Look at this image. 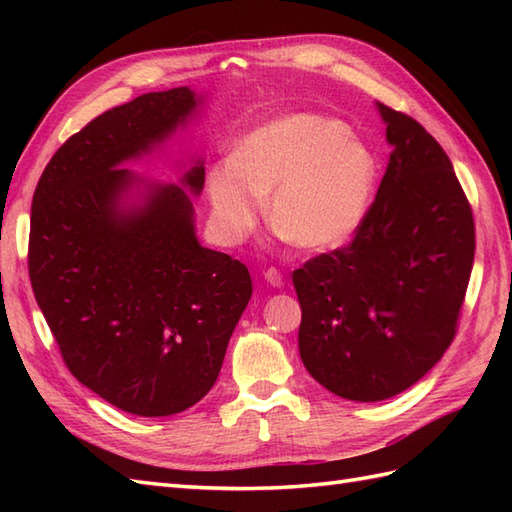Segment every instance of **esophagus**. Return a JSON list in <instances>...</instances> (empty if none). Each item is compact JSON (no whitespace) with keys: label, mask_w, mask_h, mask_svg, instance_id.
<instances>
[{"label":"esophagus","mask_w":512,"mask_h":512,"mask_svg":"<svg viewBox=\"0 0 512 512\" xmlns=\"http://www.w3.org/2000/svg\"><path fill=\"white\" fill-rule=\"evenodd\" d=\"M264 279L268 281L270 286H275V288H281V286H284V275H281L277 268H268V270H264Z\"/></svg>","instance_id":"obj_1"}]
</instances>
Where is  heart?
<instances>
[{"mask_svg": "<svg viewBox=\"0 0 512 512\" xmlns=\"http://www.w3.org/2000/svg\"><path fill=\"white\" fill-rule=\"evenodd\" d=\"M374 151L321 114H286L239 140L206 171L213 231L237 244L268 217L301 250H332L363 224L376 189Z\"/></svg>", "mask_w": 512, "mask_h": 512, "instance_id": "heart-1", "label": "heart"}]
</instances>
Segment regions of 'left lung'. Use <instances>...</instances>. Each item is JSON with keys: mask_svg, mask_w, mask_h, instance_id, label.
Segmentation results:
<instances>
[{"mask_svg": "<svg viewBox=\"0 0 512 512\" xmlns=\"http://www.w3.org/2000/svg\"><path fill=\"white\" fill-rule=\"evenodd\" d=\"M394 147L354 239L292 273L299 354L332 394H400L447 352L471 279L475 222L449 156L411 116L378 103Z\"/></svg>", "mask_w": 512, "mask_h": 512, "instance_id": "left-lung-1", "label": "left lung"}]
</instances>
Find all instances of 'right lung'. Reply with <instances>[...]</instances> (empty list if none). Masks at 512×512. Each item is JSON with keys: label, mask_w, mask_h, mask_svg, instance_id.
<instances>
[{"label": "right lung", "mask_w": 512, "mask_h": 512, "mask_svg": "<svg viewBox=\"0 0 512 512\" xmlns=\"http://www.w3.org/2000/svg\"><path fill=\"white\" fill-rule=\"evenodd\" d=\"M189 88L149 92L96 116L43 169L32 198V292L72 376L143 418L202 400L253 295L248 268L195 237L176 184H149L125 160L147 154L198 107ZM184 187H204L202 162Z\"/></svg>", "instance_id": "right-lung-1"}]
</instances>
